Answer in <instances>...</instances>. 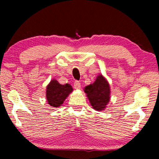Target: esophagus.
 I'll use <instances>...</instances> for the list:
<instances>
[{"label":"esophagus","instance_id":"1","mask_svg":"<svg viewBox=\"0 0 159 159\" xmlns=\"http://www.w3.org/2000/svg\"><path fill=\"white\" fill-rule=\"evenodd\" d=\"M74 88H75L76 90H79V89H80V88H81V84H80V82L76 81L75 82V84H74Z\"/></svg>","mask_w":159,"mask_h":159}]
</instances>
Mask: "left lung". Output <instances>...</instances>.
Wrapping results in <instances>:
<instances>
[{
    "mask_svg": "<svg viewBox=\"0 0 159 159\" xmlns=\"http://www.w3.org/2000/svg\"><path fill=\"white\" fill-rule=\"evenodd\" d=\"M110 84L102 75L97 76L93 84L87 85L84 92L90 101L93 109L101 111L106 109L111 99Z\"/></svg>",
    "mask_w": 159,
    "mask_h": 159,
    "instance_id": "1",
    "label": "left lung"
}]
</instances>
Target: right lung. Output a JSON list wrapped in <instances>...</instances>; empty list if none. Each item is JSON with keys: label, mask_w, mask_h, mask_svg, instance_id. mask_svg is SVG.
<instances>
[{"label": "right lung", "mask_w": 159, "mask_h": 159, "mask_svg": "<svg viewBox=\"0 0 159 159\" xmlns=\"http://www.w3.org/2000/svg\"><path fill=\"white\" fill-rule=\"evenodd\" d=\"M73 88L70 84H61L56 79L51 80L46 87V100L51 107L58 108L72 93Z\"/></svg>", "instance_id": "obj_1"}]
</instances>
